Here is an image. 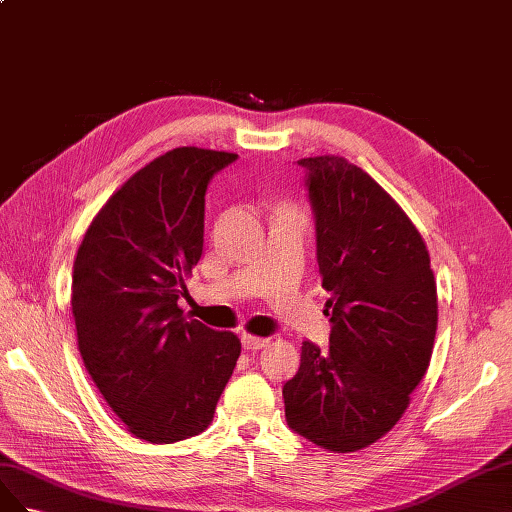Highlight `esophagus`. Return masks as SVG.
<instances>
[{
    "label": "esophagus",
    "instance_id": "esophagus-1",
    "mask_svg": "<svg viewBox=\"0 0 512 512\" xmlns=\"http://www.w3.org/2000/svg\"><path fill=\"white\" fill-rule=\"evenodd\" d=\"M268 343V339L264 337H253V334H242V347L248 349V352H257Z\"/></svg>",
    "mask_w": 512,
    "mask_h": 512
}]
</instances>
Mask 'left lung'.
<instances>
[{
    "instance_id": "1",
    "label": "left lung",
    "mask_w": 512,
    "mask_h": 512,
    "mask_svg": "<svg viewBox=\"0 0 512 512\" xmlns=\"http://www.w3.org/2000/svg\"><path fill=\"white\" fill-rule=\"evenodd\" d=\"M315 216L330 347L302 343L283 386L291 431L334 452L386 435L425 377L437 289L425 240L382 186L341 156L302 158Z\"/></svg>"
}]
</instances>
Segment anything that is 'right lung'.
Listing matches in <instances>:
<instances>
[{"instance_id": "1", "label": "right lung", "mask_w": 512, "mask_h": 512, "mask_svg": "<svg viewBox=\"0 0 512 512\" xmlns=\"http://www.w3.org/2000/svg\"><path fill=\"white\" fill-rule=\"evenodd\" d=\"M238 154L175 148L124 182L87 227L72 317L87 373L128 431L152 444L199 435L236 369L240 339L184 317L203 251L206 191Z\"/></svg>"}]
</instances>
